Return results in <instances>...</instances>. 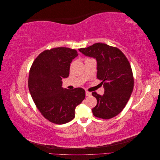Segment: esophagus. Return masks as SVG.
Segmentation results:
<instances>
[{
	"label": "esophagus",
	"instance_id": "1",
	"mask_svg": "<svg viewBox=\"0 0 160 160\" xmlns=\"http://www.w3.org/2000/svg\"><path fill=\"white\" fill-rule=\"evenodd\" d=\"M85 94H86V96H90V95H91V92H89L88 91H85Z\"/></svg>",
	"mask_w": 160,
	"mask_h": 160
}]
</instances>
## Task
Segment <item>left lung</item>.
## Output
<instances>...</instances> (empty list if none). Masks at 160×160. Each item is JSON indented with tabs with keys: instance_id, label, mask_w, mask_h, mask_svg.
Instances as JSON below:
<instances>
[{
	"instance_id": "obj_1",
	"label": "left lung",
	"mask_w": 160,
	"mask_h": 160,
	"mask_svg": "<svg viewBox=\"0 0 160 160\" xmlns=\"http://www.w3.org/2000/svg\"><path fill=\"white\" fill-rule=\"evenodd\" d=\"M98 62L97 77L102 81L104 94L93 92L98 101L92 112L97 118L108 119L118 115L126 105L133 89V76L127 57L117 47L98 42L79 49Z\"/></svg>"
}]
</instances>
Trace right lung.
<instances>
[{"label": "right lung", "mask_w": 160, "mask_h": 160, "mask_svg": "<svg viewBox=\"0 0 160 160\" xmlns=\"http://www.w3.org/2000/svg\"><path fill=\"white\" fill-rule=\"evenodd\" d=\"M78 55L75 49L57 47L45 50L32 62L28 76V89L36 107L49 122L64 124L75 118V110L85 98L81 88H62V79L69 75L70 64Z\"/></svg>", "instance_id": "obj_1"}]
</instances>
